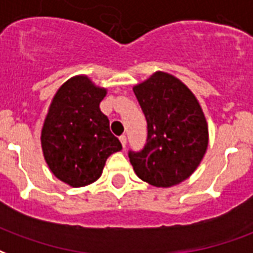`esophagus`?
<instances>
[{
	"mask_svg": "<svg viewBox=\"0 0 253 253\" xmlns=\"http://www.w3.org/2000/svg\"><path fill=\"white\" fill-rule=\"evenodd\" d=\"M119 139H121L122 146H123V149H125V147H126V145H127V136L126 135H121V138H119Z\"/></svg>",
	"mask_w": 253,
	"mask_h": 253,
	"instance_id": "34e87169",
	"label": "esophagus"
}]
</instances>
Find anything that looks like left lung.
<instances>
[{"mask_svg": "<svg viewBox=\"0 0 253 253\" xmlns=\"http://www.w3.org/2000/svg\"><path fill=\"white\" fill-rule=\"evenodd\" d=\"M147 122L143 149L128 150L136 175L150 185L169 188L197 169L208 147V126L190 89L174 76L155 72L134 87Z\"/></svg>", "mask_w": 253, "mask_h": 253, "instance_id": "obj_1", "label": "left lung"}]
</instances>
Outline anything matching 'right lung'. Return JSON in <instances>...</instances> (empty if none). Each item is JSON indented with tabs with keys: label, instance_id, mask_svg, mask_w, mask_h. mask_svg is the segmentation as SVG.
<instances>
[{
	"label": "right lung",
	"instance_id": "1",
	"mask_svg": "<svg viewBox=\"0 0 253 253\" xmlns=\"http://www.w3.org/2000/svg\"><path fill=\"white\" fill-rule=\"evenodd\" d=\"M104 96L106 89L95 87L87 76L72 78L60 87L44 122L41 146L46 164L74 188L95 182L108 157L122 150L99 108Z\"/></svg>",
	"mask_w": 253,
	"mask_h": 253
}]
</instances>
